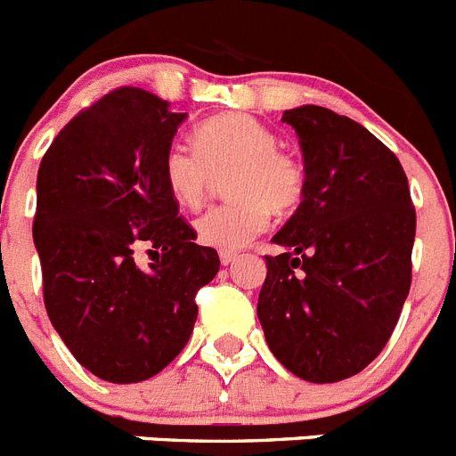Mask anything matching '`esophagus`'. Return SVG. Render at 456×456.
Here are the masks:
<instances>
[{
  "label": "esophagus",
  "instance_id": "1",
  "mask_svg": "<svg viewBox=\"0 0 456 456\" xmlns=\"http://www.w3.org/2000/svg\"><path fill=\"white\" fill-rule=\"evenodd\" d=\"M219 260H221V265H224V267H228V265H232V263H235V260H237V253H231V251H221Z\"/></svg>",
  "mask_w": 456,
  "mask_h": 456
}]
</instances>
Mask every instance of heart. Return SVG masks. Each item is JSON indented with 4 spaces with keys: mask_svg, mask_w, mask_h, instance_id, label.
I'll list each match as a JSON object with an SVG mask.
<instances>
[{
    "mask_svg": "<svg viewBox=\"0 0 456 456\" xmlns=\"http://www.w3.org/2000/svg\"><path fill=\"white\" fill-rule=\"evenodd\" d=\"M193 148L171 143L162 157V180L180 208L199 209L215 178L225 175L232 200L208 209L196 221L200 244L216 251H240L272 221L301 203L305 171L297 157L278 151L269 127L244 114H224L193 130Z\"/></svg>",
    "mask_w": 456,
    "mask_h": 456,
    "instance_id": "obj_1",
    "label": "heart"
}]
</instances>
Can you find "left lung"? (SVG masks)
Masks as SVG:
<instances>
[{
  "mask_svg": "<svg viewBox=\"0 0 456 456\" xmlns=\"http://www.w3.org/2000/svg\"><path fill=\"white\" fill-rule=\"evenodd\" d=\"M305 191L265 256L257 320L273 356L313 384L368 368L411 288L416 209L400 159L356 120L317 104L288 109Z\"/></svg>",
  "mask_w": 456,
  "mask_h": 456,
  "instance_id": "1",
  "label": "left lung"
}]
</instances>
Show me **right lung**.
<instances>
[{
    "label": "right lung",
    "mask_w": 456,
    "mask_h": 456,
    "mask_svg": "<svg viewBox=\"0 0 456 456\" xmlns=\"http://www.w3.org/2000/svg\"><path fill=\"white\" fill-rule=\"evenodd\" d=\"M184 118L143 88H116L59 132L38 168L34 244L47 315L72 356L111 384L146 381L183 352L196 292L219 272L162 180Z\"/></svg>",
    "instance_id": "obj_1"
}]
</instances>
